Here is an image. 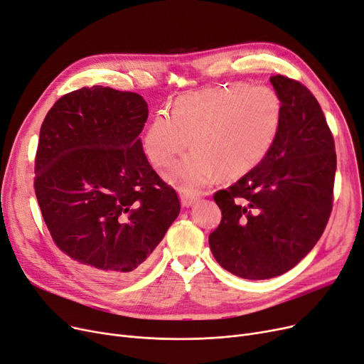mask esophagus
<instances>
[{"instance_id": "esophagus-1", "label": "esophagus", "mask_w": 364, "mask_h": 364, "mask_svg": "<svg viewBox=\"0 0 364 364\" xmlns=\"http://www.w3.org/2000/svg\"><path fill=\"white\" fill-rule=\"evenodd\" d=\"M180 199H181V205H183V207H186V208L192 207V205L198 200L196 196H193L192 193H188V192H186V191H181V192H180Z\"/></svg>"}]
</instances>
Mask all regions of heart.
I'll return each instance as SVG.
<instances>
[{
  "label": "heart",
  "mask_w": 364,
  "mask_h": 364,
  "mask_svg": "<svg viewBox=\"0 0 364 364\" xmlns=\"http://www.w3.org/2000/svg\"><path fill=\"white\" fill-rule=\"evenodd\" d=\"M284 119L279 93L267 85L233 82L183 95L153 117L144 135L149 161L168 166L188 146L195 150L171 171L184 191L221 178H240L271 151Z\"/></svg>",
  "instance_id": "b5f03b06"
}]
</instances>
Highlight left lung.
I'll return each instance as SVG.
<instances>
[{
	"instance_id": "obj_1",
	"label": "left lung",
	"mask_w": 364,
	"mask_h": 364,
	"mask_svg": "<svg viewBox=\"0 0 364 364\" xmlns=\"http://www.w3.org/2000/svg\"><path fill=\"white\" fill-rule=\"evenodd\" d=\"M284 104L281 131L264 159L226 191L210 235L221 267L245 279L286 274L317 244L333 205L335 141L323 109L306 86L272 75Z\"/></svg>"
}]
</instances>
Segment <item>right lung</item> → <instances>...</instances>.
<instances>
[{"label": "right lung", "instance_id": "add662e5", "mask_svg": "<svg viewBox=\"0 0 364 364\" xmlns=\"http://www.w3.org/2000/svg\"><path fill=\"white\" fill-rule=\"evenodd\" d=\"M147 117L141 95L92 86L59 98L40 129L34 187L44 223L62 252L105 281L143 271L180 213L143 150Z\"/></svg>", "mask_w": 364, "mask_h": 364}]
</instances>
